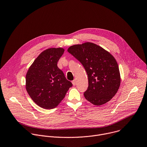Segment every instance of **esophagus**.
Returning a JSON list of instances; mask_svg holds the SVG:
<instances>
[{"label":"esophagus","instance_id":"34e87169","mask_svg":"<svg viewBox=\"0 0 147 147\" xmlns=\"http://www.w3.org/2000/svg\"><path fill=\"white\" fill-rule=\"evenodd\" d=\"M76 80H73L72 81V84H73V85L74 86V85H76Z\"/></svg>","mask_w":147,"mask_h":147}]
</instances>
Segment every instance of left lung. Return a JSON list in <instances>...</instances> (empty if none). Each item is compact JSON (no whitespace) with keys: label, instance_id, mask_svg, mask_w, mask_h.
Segmentation results:
<instances>
[{"label":"left lung","instance_id":"obj_1","mask_svg":"<svg viewBox=\"0 0 147 147\" xmlns=\"http://www.w3.org/2000/svg\"><path fill=\"white\" fill-rule=\"evenodd\" d=\"M67 51L83 65L88 77L85 98L96 106L110 101L121 83L118 63L113 55L101 47L85 42L70 47Z\"/></svg>","mask_w":147,"mask_h":147}]
</instances>
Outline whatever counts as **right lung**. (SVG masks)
<instances>
[{"mask_svg":"<svg viewBox=\"0 0 147 147\" xmlns=\"http://www.w3.org/2000/svg\"><path fill=\"white\" fill-rule=\"evenodd\" d=\"M65 50L49 48L41 53L29 67L26 76V89L32 99L45 109L56 107L73 86L57 63Z\"/></svg>","mask_w":147,"mask_h":147,"instance_id":"add662e5","label":"right lung"}]
</instances>
